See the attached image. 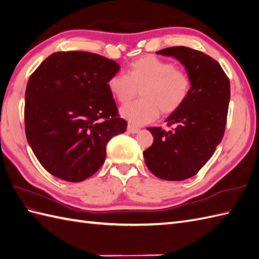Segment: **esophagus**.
Returning <instances> with one entry per match:
<instances>
[{"label": "esophagus", "instance_id": "obj_1", "mask_svg": "<svg viewBox=\"0 0 259 259\" xmlns=\"http://www.w3.org/2000/svg\"><path fill=\"white\" fill-rule=\"evenodd\" d=\"M139 128H137V127H135V125H131V124H129L128 125V128H127V131L129 132V134H137V132H139Z\"/></svg>", "mask_w": 259, "mask_h": 259}]
</instances>
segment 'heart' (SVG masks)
<instances>
[{"label":"heart","mask_w":259,"mask_h":259,"mask_svg":"<svg viewBox=\"0 0 259 259\" xmlns=\"http://www.w3.org/2000/svg\"><path fill=\"white\" fill-rule=\"evenodd\" d=\"M107 87L121 105L130 104L141 92L142 100L123 107L120 113L129 122L142 125L158 119L160 112L170 116L181 109L190 97L193 80L188 71L173 63L144 55L130 63L128 75H111Z\"/></svg>","instance_id":"b5f03b06"}]
</instances>
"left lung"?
I'll return each instance as SVG.
<instances>
[{
    "instance_id": "left-lung-1",
    "label": "left lung",
    "mask_w": 259,
    "mask_h": 259,
    "mask_svg": "<svg viewBox=\"0 0 259 259\" xmlns=\"http://www.w3.org/2000/svg\"><path fill=\"white\" fill-rule=\"evenodd\" d=\"M157 54L179 59L193 80L188 101L166 118L170 131L148 128L152 146L143 151L148 169L167 181H182L201 170L223 139L228 104L230 79L211 56L185 46L163 48Z\"/></svg>"
}]
</instances>
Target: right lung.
<instances>
[{
	"mask_svg": "<svg viewBox=\"0 0 259 259\" xmlns=\"http://www.w3.org/2000/svg\"><path fill=\"white\" fill-rule=\"evenodd\" d=\"M120 66L88 52H57L31 75L25 92V134L46 171L81 182L104 164L112 137L127 129L107 87Z\"/></svg>",
	"mask_w": 259,
	"mask_h": 259,
	"instance_id": "add662e5",
	"label": "right lung"
}]
</instances>
